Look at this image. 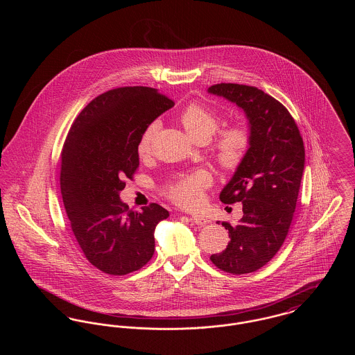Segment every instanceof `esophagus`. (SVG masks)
Returning a JSON list of instances; mask_svg holds the SVG:
<instances>
[{"label": "esophagus", "instance_id": "obj_1", "mask_svg": "<svg viewBox=\"0 0 355 355\" xmlns=\"http://www.w3.org/2000/svg\"><path fill=\"white\" fill-rule=\"evenodd\" d=\"M190 218L194 220V223H197V225H201V226H203V225H206V223H209V222H210L207 217H205L203 214H198V213H194V214H191V216H190Z\"/></svg>", "mask_w": 355, "mask_h": 355}]
</instances>
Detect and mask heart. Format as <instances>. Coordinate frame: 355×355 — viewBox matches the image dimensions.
Masks as SVG:
<instances>
[{"label": "heart", "instance_id": "1", "mask_svg": "<svg viewBox=\"0 0 355 355\" xmlns=\"http://www.w3.org/2000/svg\"><path fill=\"white\" fill-rule=\"evenodd\" d=\"M180 121L187 135L194 139H207L216 133L220 125V117L210 109L200 103H190L180 116ZM158 125L154 122L141 135L137 152L141 157L150 153L152 141ZM250 146L249 130L243 126H233L223 130L214 145L216 157L220 166L234 170L242 164ZM211 175L206 170H197L191 174L177 177L168 186V196L181 206H196L201 202L203 189L210 185Z\"/></svg>", "mask_w": 355, "mask_h": 355}]
</instances>
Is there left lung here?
<instances>
[{
    "instance_id": "1",
    "label": "left lung",
    "mask_w": 355,
    "mask_h": 355,
    "mask_svg": "<svg viewBox=\"0 0 355 355\" xmlns=\"http://www.w3.org/2000/svg\"><path fill=\"white\" fill-rule=\"evenodd\" d=\"M207 93L242 109L250 135L245 159L220 193L223 203L242 202L243 217L236 226L222 222L230 242L210 259L226 272H253L285 242L304 174V141L286 107L254 86L217 84Z\"/></svg>"
}]
</instances>
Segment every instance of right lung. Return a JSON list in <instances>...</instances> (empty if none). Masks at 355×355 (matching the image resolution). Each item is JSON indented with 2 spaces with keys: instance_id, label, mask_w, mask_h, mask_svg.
<instances>
[{
  "instance_id": "1",
  "label": "right lung",
  "mask_w": 355,
  "mask_h": 355,
  "mask_svg": "<svg viewBox=\"0 0 355 355\" xmlns=\"http://www.w3.org/2000/svg\"><path fill=\"white\" fill-rule=\"evenodd\" d=\"M173 106L157 89L119 87L89 102L69 130L62 200L85 257L106 274L125 275L146 265L154 254L155 226L169 217L157 203L135 211L119 193L139 165L141 135Z\"/></svg>"
}]
</instances>
